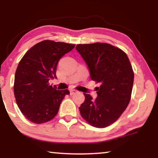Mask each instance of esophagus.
Wrapping results in <instances>:
<instances>
[{"label":"esophagus","instance_id":"esophagus-1","mask_svg":"<svg viewBox=\"0 0 158 158\" xmlns=\"http://www.w3.org/2000/svg\"><path fill=\"white\" fill-rule=\"evenodd\" d=\"M75 93H77V90H73V89H71V90H70V95H73V94H75Z\"/></svg>","mask_w":158,"mask_h":158}]
</instances>
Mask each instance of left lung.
Returning a JSON list of instances; mask_svg holds the SVG:
<instances>
[{
  "label": "left lung",
  "instance_id": "8db88e82",
  "mask_svg": "<svg viewBox=\"0 0 158 158\" xmlns=\"http://www.w3.org/2000/svg\"><path fill=\"white\" fill-rule=\"evenodd\" d=\"M75 49L88 67L90 78L100 83L97 97L83 94L82 117L93 127L104 128L115 122L131 98L134 72L126 53L106 43L77 44Z\"/></svg>",
  "mask_w": 158,
  "mask_h": 158
}]
</instances>
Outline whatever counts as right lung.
I'll return each instance as SVG.
<instances>
[{"label": "right lung", "instance_id": "obj_1", "mask_svg": "<svg viewBox=\"0 0 158 158\" xmlns=\"http://www.w3.org/2000/svg\"><path fill=\"white\" fill-rule=\"evenodd\" d=\"M75 44L44 40L30 48L17 67L14 96L17 105L30 122L42 124L52 119L60 103L70 94L68 90H57L49 85L56 77L58 62L74 48Z\"/></svg>", "mask_w": 158, "mask_h": 158}]
</instances>
